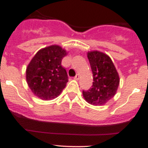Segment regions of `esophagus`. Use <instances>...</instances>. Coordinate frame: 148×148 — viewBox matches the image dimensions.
<instances>
[{
	"mask_svg": "<svg viewBox=\"0 0 148 148\" xmlns=\"http://www.w3.org/2000/svg\"><path fill=\"white\" fill-rule=\"evenodd\" d=\"M79 79H80V75H79V74H77V75L75 76V77H74V79H75V80H79Z\"/></svg>",
	"mask_w": 148,
	"mask_h": 148,
	"instance_id": "obj_1",
	"label": "esophagus"
}]
</instances>
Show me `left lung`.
Masks as SVG:
<instances>
[{
    "label": "left lung",
    "instance_id": "1",
    "mask_svg": "<svg viewBox=\"0 0 148 148\" xmlns=\"http://www.w3.org/2000/svg\"><path fill=\"white\" fill-rule=\"evenodd\" d=\"M87 57L93 73L92 88L83 91L88 103L101 106L110 101L117 92L120 83L119 73L108 55L99 51H91Z\"/></svg>",
    "mask_w": 148,
    "mask_h": 148
}]
</instances>
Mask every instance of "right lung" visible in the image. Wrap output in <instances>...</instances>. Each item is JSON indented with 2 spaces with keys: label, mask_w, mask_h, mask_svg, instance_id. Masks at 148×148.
Returning <instances> with one entry per match:
<instances>
[{
  "label": "right lung",
  "mask_w": 148,
  "mask_h": 148,
  "mask_svg": "<svg viewBox=\"0 0 148 148\" xmlns=\"http://www.w3.org/2000/svg\"><path fill=\"white\" fill-rule=\"evenodd\" d=\"M67 52L54 45L40 49L26 69V81L35 96L44 101L55 99L68 82L66 69L61 63Z\"/></svg>",
  "instance_id": "obj_1"
}]
</instances>
